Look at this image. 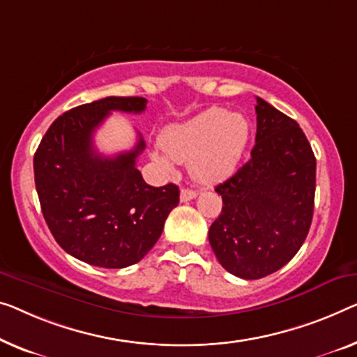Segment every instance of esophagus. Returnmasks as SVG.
<instances>
[{"label":"esophagus","instance_id":"34e87169","mask_svg":"<svg viewBox=\"0 0 357 357\" xmlns=\"http://www.w3.org/2000/svg\"><path fill=\"white\" fill-rule=\"evenodd\" d=\"M197 197V190H192V189H181V194H179V199L181 202H189L192 200Z\"/></svg>","mask_w":357,"mask_h":357}]
</instances>
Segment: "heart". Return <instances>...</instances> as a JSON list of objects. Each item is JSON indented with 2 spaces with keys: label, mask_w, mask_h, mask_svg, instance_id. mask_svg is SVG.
I'll return each instance as SVG.
<instances>
[{
  "label": "heart",
  "mask_w": 357,
  "mask_h": 357,
  "mask_svg": "<svg viewBox=\"0 0 357 357\" xmlns=\"http://www.w3.org/2000/svg\"><path fill=\"white\" fill-rule=\"evenodd\" d=\"M248 131L245 116L213 107L165 128L160 135L163 151L153 152L152 158L167 169L174 162H189L190 173L200 183H220L237 168Z\"/></svg>",
  "instance_id": "obj_1"
}]
</instances>
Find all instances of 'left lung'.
<instances>
[{"instance_id": "obj_1", "label": "left lung", "mask_w": 357, "mask_h": 357, "mask_svg": "<svg viewBox=\"0 0 357 357\" xmlns=\"http://www.w3.org/2000/svg\"><path fill=\"white\" fill-rule=\"evenodd\" d=\"M257 137L250 160L215 190L221 215L208 241L227 273L255 280L295 257L314 211L316 157L295 120L257 98Z\"/></svg>"}]
</instances>
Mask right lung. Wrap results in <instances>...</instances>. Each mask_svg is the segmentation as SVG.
Segmentation results:
<instances>
[{
	"label": "right lung",
	"instance_id": "obj_1",
	"mask_svg": "<svg viewBox=\"0 0 357 357\" xmlns=\"http://www.w3.org/2000/svg\"><path fill=\"white\" fill-rule=\"evenodd\" d=\"M144 98H104L62 114L43 136L33 157L35 185L43 216L68 255L99 268L121 269L146 257L174 206V184L149 185L132 151L104 157L93 135L112 110L141 114Z\"/></svg>",
	"mask_w": 357,
	"mask_h": 357
}]
</instances>
